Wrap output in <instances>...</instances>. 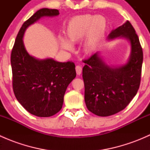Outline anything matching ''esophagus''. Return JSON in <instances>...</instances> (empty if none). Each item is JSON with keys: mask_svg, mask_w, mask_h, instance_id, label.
<instances>
[{"mask_svg": "<svg viewBox=\"0 0 150 150\" xmlns=\"http://www.w3.org/2000/svg\"><path fill=\"white\" fill-rule=\"evenodd\" d=\"M75 70H76L77 75H80L81 74V72H82V67L80 65H77L75 67Z\"/></svg>", "mask_w": 150, "mask_h": 150, "instance_id": "obj_1", "label": "esophagus"}]
</instances>
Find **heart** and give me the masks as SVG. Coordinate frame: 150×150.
<instances>
[{
    "label": "heart",
    "instance_id": "1",
    "mask_svg": "<svg viewBox=\"0 0 150 150\" xmlns=\"http://www.w3.org/2000/svg\"><path fill=\"white\" fill-rule=\"evenodd\" d=\"M107 29V21L102 16L83 14L72 18L65 29V36L67 40L61 38L60 46L63 49L72 51L74 48L71 43L82 41L83 50L86 54H93L99 46L102 36Z\"/></svg>",
    "mask_w": 150,
    "mask_h": 150
}]
</instances>
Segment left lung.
<instances>
[{"label":"left lung","instance_id":"left-lung-1","mask_svg":"<svg viewBox=\"0 0 150 150\" xmlns=\"http://www.w3.org/2000/svg\"><path fill=\"white\" fill-rule=\"evenodd\" d=\"M124 37L130 40L128 62L117 68L107 66L98 53L84 59L83 78L88 110L98 116L112 115L125 109L136 96L141 83L143 51L139 39L129 21L112 30L109 39Z\"/></svg>","mask_w":150,"mask_h":150}]
</instances>
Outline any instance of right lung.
Masks as SVG:
<instances>
[{
    "label": "right lung",
    "instance_id": "obj_1",
    "mask_svg": "<svg viewBox=\"0 0 150 150\" xmlns=\"http://www.w3.org/2000/svg\"><path fill=\"white\" fill-rule=\"evenodd\" d=\"M59 14L57 9L36 11L22 25L11 54L15 96L27 111L38 117H51L60 111L67 88L76 76L75 65L69 61L36 59L27 52L22 38L26 29L40 17Z\"/></svg>",
    "mask_w": 150,
    "mask_h": 150
}]
</instances>
